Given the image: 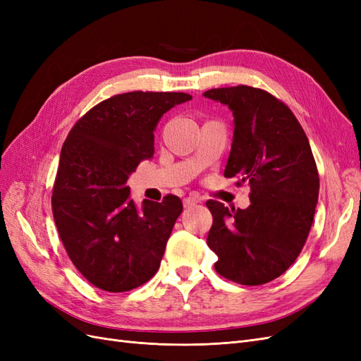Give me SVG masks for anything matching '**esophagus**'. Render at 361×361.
<instances>
[{"instance_id":"esophagus-1","label":"esophagus","mask_w":361,"mask_h":361,"mask_svg":"<svg viewBox=\"0 0 361 361\" xmlns=\"http://www.w3.org/2000/svg\"><path fill=\"white\" fill-rule=\"evenodd\" d=\"M199 202H200V199L197 197V195H190V197H185L183 199V206L185 207H190V206L199 203Z\"/></svg>"}]
</instances>
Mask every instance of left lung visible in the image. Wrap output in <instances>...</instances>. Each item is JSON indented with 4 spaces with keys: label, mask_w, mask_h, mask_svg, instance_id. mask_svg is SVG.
<instances>
[{
    "label": "left lung",
    "mask_w": 361,
    "mask_h": 361,
    "mask_svg": "<svg viewBox=\"0 0 361 361\" xmlns=\"http://www.w3.org/2000/svg\"><path fill=\"white\" fill-rule=\"evenodd\" d=\"M233 113V143L224 170L250 185L247 209L207 200L212 227L207 245L215 271L239 285L259 286L280 277L301 253L319 195V174L307 135L290 108L250 85L203 93Z\"/></svg>",
    "instance_id": "1"
}]
</instances>
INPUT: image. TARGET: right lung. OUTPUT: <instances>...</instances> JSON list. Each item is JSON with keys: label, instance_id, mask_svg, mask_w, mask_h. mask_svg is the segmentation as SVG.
Masks as SVG:
<instances>
[{"label": "right lung", "instance_id": "obj_1", "mask_svg": "<svg viewBox=\"0 0 361 361\" xmlns=\"http://www.w3.org/2000/svg\"><path fill=\"white\" fill-rule=\"evenodd\" d=\"M188 93L129 92L108 97L73 125L64 141L52 214L72 264L93 286L126 292L157 274L173 226L178 195L137 209L126 180L154 157V130Z\"/></svg>", "mask_w": 361, "mask_h": 361}]
</instances>
